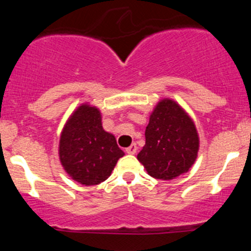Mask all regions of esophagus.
<instances>
[{"mask_svg": "<svg viewBox=\"0 0 251 251\" xmlns=\"http://www.w3.org/2000/svg\"><path fill=\"white\" fill-rule=\"evenodd\" d=\"M125 151H126V153H128V154H134L135 152H137V145H135V144H132V145L129 146V148L126 149Z\"/></svg>", "mask_w": 251, "mask_h": 251, "instance_id": "obj_1", "label": "esophagus"}]
</instances>
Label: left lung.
<instances>
[{"mask_svg":"<svg viewBox=\"0 0 251 251\" xmlns=\"http://www.w3.org/2000/svg\"><path fill=\"white\" fill-rule=\"evenodd\" d=\"M145 145L137 155L148 174L170 180L194 165L200 138L191 118L171 99L157 103L145 129Z\"/></svg>","mask_w":251,"mask_h":251,"instance_id":"left-lung-1","label":"left lung"}]
</instances>
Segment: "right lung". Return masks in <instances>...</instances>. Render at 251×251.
I'll return each instance as SVG.
<instances>
[{"label":"right lung","mask_w":251,"mask_h":251,"mask_svg":"<svg viewBox=\"0 0 251 251\" xmlns=\"http://www.w3.org/2000/svg\"><path fill=\"white\" fill-rule=\"evenodd\" d=\"M124 154L116 137L102 128L101 113L96 106L82 103L63 126L60 162L72 179L82 185H97L107 179Z\"/></svg>","instance_id":"add662e5"}]
</instances>
